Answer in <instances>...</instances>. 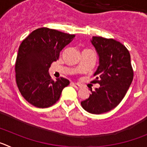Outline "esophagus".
Here are the masks:
<instances>
[{"instance_id":"esophagus-1","label":"esophagus","mask_w":147,"mask_h":147,"mask_svg":"<svg viewBox=\"0 0 147 147\" xmlns=\"http://www.w3.org/2000/svg\"><path fill=\"white\" fill-rule=\"evenodd\" d=\"M71 85H72L75 88H76V89H79V88H81V85H79V84H76V83H74V82H72V83H71Z\"/></svg>"}]
</instances>
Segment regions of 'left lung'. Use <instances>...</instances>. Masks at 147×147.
<instances>
[{
    "label": "left lung",
    "instance_id": "obj_1",
    "mask_svg": "<svg viewBox=\"0 0 147 147\" xmlns=\"http://www.w3.org/2000/svg\"><path fill=\"white\" fill-rule=\"evenodd\" d=\"M96 49L99 65L94 73L93 83L100 87L88 98L81 102L88 113L102 114L115 108L124 98L133 80V70L129 51L113 39L93 37L90 40Z\"/></svg>",
    "mask_w": 147,
    "mask_h": 147
}]
</instances>
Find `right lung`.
Listing matches in <instances>:
<instances>
[{"instance_id":"add662e5","label":"right lung","mask_w":147,"mask_h":147,"mask_svg":"<svg viewBox=\"0 0 147 147\" xmlns=\"http://www.w3.org/2000/svg\"><path fill=\"white\" fill-rule=\"evenodd\" d=\"M75 37L49 28L34 30L23 40L15 63L16 82L23 97L39 108L52 106L59 100L69 80L51 79L49 70L60 51Z\"/></svg>"}]
</instances>
